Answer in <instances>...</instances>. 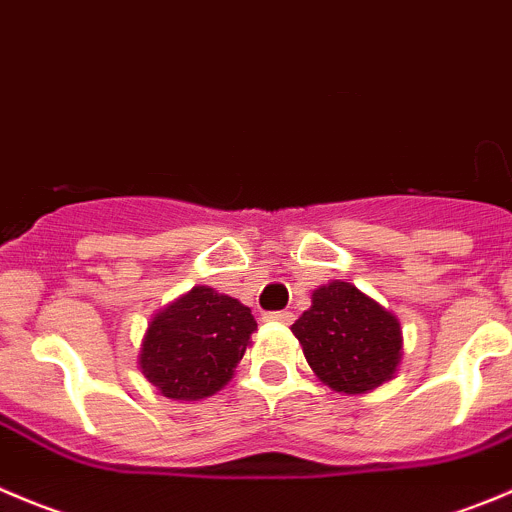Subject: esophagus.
Wrapping results in <instances>:
<instances>
[{"label": "esophagus", "mask_w": 512, "mask_h": 512, "mask_svg": "<svg viewBox=\"0 0 512 512\" xmlns=\"http://www.w3.org/2000/svg\"><path fill=\"white\" fill-rule=\"evenodd\" d=\"M265 320L270 322H280V325H292V320H295V315H292L290 310H280V312H267Z\"/></svg>", "instance_id": "1"}]
</instances>
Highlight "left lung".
<instances>
[{
	"instance_id": "left-lung-1",
	"label": "left lung",
	"mask_w": 512,
	"mask_h": 512,
	"mask_svg": "<svg viewBox=\"0 0 512 512\" xmlns=\"http://www.w3.org/2000/svg\"><path fill=\"white\" fill-rule=\"evenodd\" d=\"M312 372L335 393L360 395L393 380L403 357V330L393 312L350 282L312 292L310 310L292 325Z\"/></svg>"
}]
</instances>
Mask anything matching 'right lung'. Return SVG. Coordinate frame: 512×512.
<instances>
[{
    "instance_id": "1",
    "label": "right lung",
    "mask_w": 512,
    "mask_h": 512,
    "mask_svg": "<svg viewBox=\"0 0 512 512\" xmlns=\"http://www.w3.org/2000/svg\"><path fill=\"white\" fill-rule=\"evenodd\" d=\"M255 330L250 307L197 285L152 317L137 362L165 398H210L232 380Z\"/></svg>"
}]
</instances>
